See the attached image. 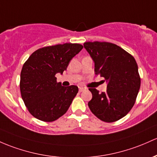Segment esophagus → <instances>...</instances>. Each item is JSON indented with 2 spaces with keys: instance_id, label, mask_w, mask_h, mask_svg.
Returning <instances> with one entry per match:
<instances>
[{
  "instance_id": "obj_1",
  "label": "esophagus",
  "mask_w": 157,
  "mask_h": 157,
  "mask_svg": "<svg viewBox=\"0 0 157 157\" xmlns=\"http://www.w3.org/2000/svg\"><path fill=\"white\" fill-rule=\"evenodd\" d=\"M84 90H85V88H83V87H79V92H83Z\"/></svg>"
}]
</instances>
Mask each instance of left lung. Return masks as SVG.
<instances>
[{"mask_svg":"<svg viewBox=\"0 0 157 157\" xmlns=\"http://www.w3.org/2000/svg\"><path fill=\"white\" fill-rule=\"evenodd\" d=\"M94 63V73L105 78L106 92L90 88L92 98L89 109L105 122H114L124 117L136 102L141 79L132 55L109 42H88L83 44Z\"/></svg>","mask_w":157,"mask_h":157,"instance_id":"1","label":"left lung"}]
</instances>
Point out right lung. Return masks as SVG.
<instances>
[{
  "mask_svg": "<svg viewBox=\"0 0 157 157\" xmlns=\"http://www.w3.org/2000/svg\"><path fill=\"white\" fill-rule=\"evenodd\" d=\"M82 48L71 43L44 47L33 53L25 63L21 72V94L26 107L36 118L51 122L68 109L78 87L63 86L55 75H62Z\"/></svg>",
  "mask_w": 157,
  "mask_h": 157,
  "instance_id": "right-lung-1",
  "label": "right lung"
}]
</instances>
